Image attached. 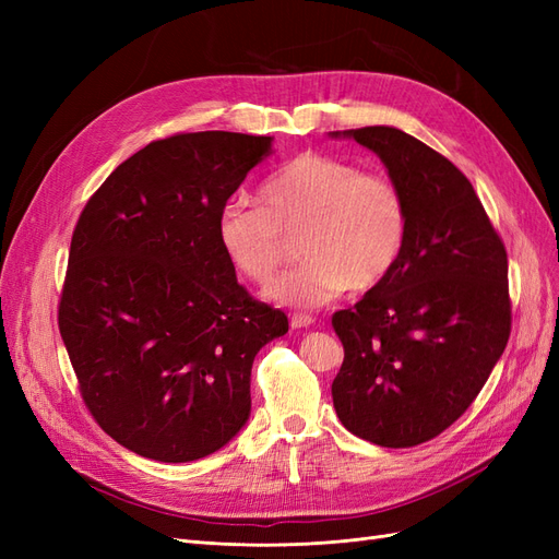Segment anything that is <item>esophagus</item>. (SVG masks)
Instances as JSON below:
<instances>
[{"instance_id":"1","label":"esophagus","mask_w":559,"mask_h":559,"mask_svg":"<svg viewBox=\"0 0 559 559\" xmlns=\"http://www.w3.org/2000/svg\"><path fill=\"white\" fill-rule=\"evenodd\" d=\"M289 324H292V329H308L310 324H314V317L306 314V312H296V314H292Z\"/></svg>"}]
</instances>
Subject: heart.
Instances as JSON below:
<instances>
[{
  "label": "heart",
  "mask_w": 559,
  "mask_h": 559,
  "mask_svg": "<svg viewBox=\"0 0 559 559\" xmlns=\"http://www.w3.org/2000/svg\"><path fill=\"white\" fill-rule=\"evenodd\" d=\"M261 200L233 198L218 212L216 238L249 282L265 286L300 233L306 263L286 270L267 296L280 306L319 308L376 289L399 265L408 240V205L399 183L357 163L306 151L270 175Z\"/></svg>",
  "instance_id": "obj_1"
}]
</instances>
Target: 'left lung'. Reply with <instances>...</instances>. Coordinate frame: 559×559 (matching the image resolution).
Listing matches in <instances>:
<instances>
[{
    "label": "left lung",
    "mask_w": 559,
    "mask_h": 559,
    "mask_svg": "<svg viewBox=\"0 0 559 559\" xmlns=\"http://www.w3.org/2000/svg\"><path fill=\"white\" fill-rule=\"evenodd\" d=\"M343 134L376 151L399 183L408 240L394 273L331 319L345 347L333 405L364 441L413 448L466 413L503 354L509 257L471 181L445 156L389 126Z\"/></svg>",
    "instance_id": "obj_1"
}]
</instances>
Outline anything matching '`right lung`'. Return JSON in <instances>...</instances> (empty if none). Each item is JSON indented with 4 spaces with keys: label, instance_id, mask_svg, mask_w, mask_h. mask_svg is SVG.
<instances>
[{
    "label": "right lung",
    "instance_id": "obj_1",
    "mask_svg": "<svg viewBox=\"0 0 559 559\" xmlns=\"http://www.w3.org/2000/svg\"><path fill=\"white\" fill-rule=\"evenodd\" d=\"M273 138L183 132L121 163L83 207L58 326L83 403L146 460L195 462L251 411V364L289 331L251 298L216 238L218 212Z\"/></svg>",
    "mask_w": 559,
    "mask_h": 559
}]
</instances>
